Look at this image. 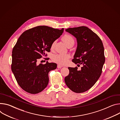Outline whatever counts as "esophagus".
I'll list each match as a JSON object with an SVG mask.
<instances>
[{"instance_id":"34e87169","label":"esophagus","mask_w":120,"mask_h":120,"mask_svg":"<svg viewBox=\"0 0 120 120\" xmlns=\"http://www.w3.org/2000/svg\"><path fill=\"white\" fill-rule=\"evenodd\" d=\"M62 67H63V66H61V65H59V64L57 65V68H61Z\"/></svg>"}]
</instances>
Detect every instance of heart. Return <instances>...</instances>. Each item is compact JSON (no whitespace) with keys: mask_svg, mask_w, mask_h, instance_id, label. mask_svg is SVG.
<instances>
[{"mask_svg":"<svg viewBox=\"0 0 120 120\" xmlns=\"http://www.w3.org/2000/svg\"><path fill=\"white\" fill-rule=\"evenodd\" d=\"M63 41L66 43V45L68 46L71 43H74V38L69 34L64 35L62 37ZM56 41H54L52 42L51 48L52 49H53L54 45H55ZM70 56L69 54H54L52 57V60L54 62H56L61 65H64L68 63V59Z\"/></svg>","mask_w":120,"mask_h":120,"instance_id":"heart-1","label":"heart"}]
</instances>
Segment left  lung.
Segmentation results:
<instances>
[{
    "label": "left lung",
    "mask_w": 120,
    "mask_h": 120,
    "mask_svg": "<svg viewBox=\"0 0 120 120\" xmlns=\"http://www.w3.org/2000/svg\"><path fill=\"white\" fill-rule=\"evenodd\" d=\"M77 40L78 46L72 62L83 65L78 68H68L69 75L65 77L67 86L75 93L88 90L99 79L105 63L103 43L97 34L89 28L80 26L66 30Z\"/></svg>",
    "instance_id": "1"
}]
</instances>
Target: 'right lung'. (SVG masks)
Returning a JSON list of instances; mask_svg holds the SVG:
<instances>
[{
    "mask_svg": "<svg viewBox=\"0 0 120 120\" xmlns=\"http://www.w3.org/2000/svg\"><path fill=\"white\" fill-rule=\"evenodd\" d=\"M63 31L64 28L39 26L26 30L19 38L12 50L11 68L18 84L24 91L35 94L48 85V73L56 68L57 64L47 61L37 65L36 62L42 56H47L45 52H50L52 42Z\"/></svg>",
    "mask_w": 120,
    "mask_h": 120,
    "instance_id": "add662e5",
    "label": "right lung"
}]
</instances>
